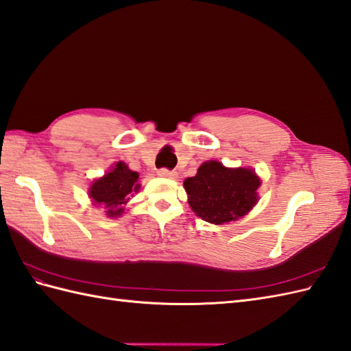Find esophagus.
<instances>
[{"label": "esophagus", "instance_id": "1", "mask_svg": "<svg viewBox=\"0 0 351 351\" xmlns=\"http://www.w3.org/2000/svg\"><path fill=\"white\" fill-rule=\"evenodd\" d=\"M157 175L158 176H162V178H170V179H173V178H176V172H173V170H169V169H158L157 170Z\"/></svg>", "mask_w": 351, "mask_h": 351}]
</instances>
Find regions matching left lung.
<instances>
[{
  "instance_id": "obj_1",
  "label": "left lung",
  "mask_w": 351,
  "mask_h": 351,
  "mask_svg": "<svg viewBox=\"0 0 351 351\" xmlns=\"http://www.w3.org/2000/svg\"><path fill=\"white\" fill-rule=\"evenodd\" d=\"M184 186L195 214L208 223L224 224L256 205L260 179L251 169H227L218 161H208L197 175L185 179Z\"/></svg>"
}]
</instances>
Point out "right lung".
<instances>
[{"instance_id": "1", "label": "right lung", "mask_w": 351, "mask_h": 351, "mask_svg": "<svg viewBox=\"0 0 351 351\" xmlns=\"http://www.w3.org/2000/svg\"><path fill=\"white\" fill-rule=\"evenodd\" d=\"M137 179V172L130 170L125 162L119 161L108 175L93 182L89 195L95 203L104 205L109 217H118L124 213L130 194L138 190Z\"/></svg>"}]
</instances>
